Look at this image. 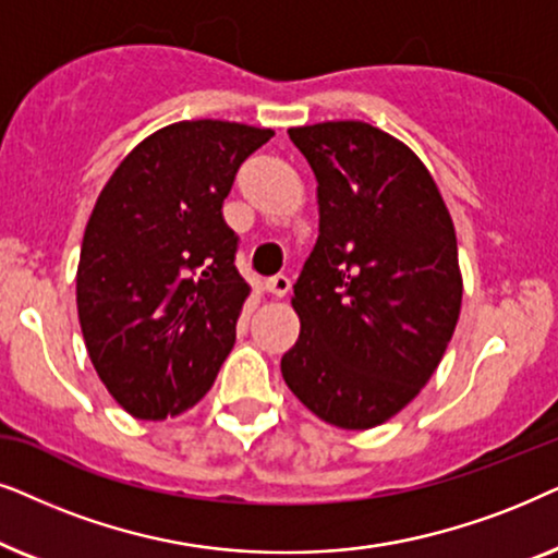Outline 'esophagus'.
<instances>
[{
  "label": "esophagus",
  "instance_id": "esophagus-1",
  "mask_svg": "<svg viewBox=\"0 0 558 558\" xmlns=\"http://www.w3.org/2000/svg\"><path fill=\"white\" fill-rule=\"evenodd\" d=\"M265 291L283 299V295L291 291V278H288V275H272V278L265 280Z\"/></svg>",
  "mask_w": 558,
  "mask_h": 558
}]
</instances>
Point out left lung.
Returning a JSON list of instances; mask_svg holds the SVG:
<instances>
[{
    "mask_svg": "<svg viewBox=\"0 0 558 558\" xmlns=\"http://www.w3.org/2000/svg\"><path fill=\"white\" fill-rule=\"evenodd\" d=\"M316 175L318 240L293 286V396L331 426H380L439 367L462 308L457 234L426 166L365 122L288 130Z\"/></svg>",
    "mask_w": 558,
    "mask_h": 558,
    "instance_id": "left-lung-1",
    "label": "left lung"
}]
</instances>
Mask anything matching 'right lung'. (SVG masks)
<instances>
[{"mask_svg":"<svg viewBox=\"0 0 558 558\" xmlns=\"http://www.w3.org/2000/svg\"><path fill=\"white\" fill-rule=\"evenodd\" d=\"M272 135L219 119L168 124L96 198L76 272L78 322L101 383L135 418L189 411L232 352L250 286L221 206Z\"/></svg>","mask_w":558,"mask_h":558,"instance_id":"1","label":"right lung"}]
</instances>
